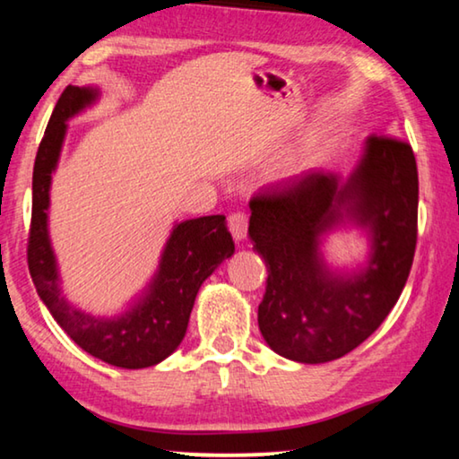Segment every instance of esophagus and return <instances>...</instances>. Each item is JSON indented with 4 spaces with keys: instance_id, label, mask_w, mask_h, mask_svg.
Segmentation results:
<instances>
[{
    "instance_id": "esophagus-1",
    "label": "esophagus",
    "mask_w": 459,
    "mask_h": 459,
    "mask_svg": "<svg viewBox=\"0 0 459 459\" xmlns=\"http://www.w3.org/2000/svg\"><path fill=\"white\" fill-rule=\"evenodd\" d=\"M247 229H248V222H247V216L243 212L229 216V230L237 243H243V240L247 238Z\"/></svg>"
}]
</instances>
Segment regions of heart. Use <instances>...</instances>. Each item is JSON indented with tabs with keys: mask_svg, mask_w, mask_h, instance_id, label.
<instances>
[{
	"mask_svg": "<svg viewBox=\"0 0 459 459\" xmlns=\"http://www.w3.org/2000/svg\"><path fill=\"white\" fill-rule=\"evenodd\" d=\"M328 139L322 134H312L306 137V142L299 145L298 152L283 161L279 174H281L283 180H299V178H304L309 169L320 164L325 158V153H328Z\"/></svg>",
	"mask_w": 459,
	"mask_h": 459,
	"instance_id": "1",
	"label": "heart"
}]
</instances>
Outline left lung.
<instances>
[{
    "instance_id": "1",
    "label": "left lung",
    "mask_w": 459,
    "mask_h": 459,
    "mask_svg": "<svg viewBox=\"0 0 459 459\" xmlns=\"http://www.w3.org/2000/svg\"><path fill=\"white\" fill-rule=\"evenodd\" d=\"M419 178L411 145L367 137L348 176L314 172L251 200L248 237L265 259L259 330L283 359L322 364L360 346L397 304L413 265ZM354 228L365 259L333 266L325 240Z\"/></svg>"
}]
</instances>
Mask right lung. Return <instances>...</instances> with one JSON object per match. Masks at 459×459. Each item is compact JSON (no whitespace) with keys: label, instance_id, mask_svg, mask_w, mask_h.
<instances>
[{"label":"right lung","instance_id":"1","mask_svg":"<svg viewBox=\"0 0 459 459\" xmlns=\"http://www.w3.org/2000/svg\"><path fill=\"white\" fill-rule=\"evenodd\" d=\"M100 95L97 84H68L54 107L34 161L28 267L44 306L74 344L111 367L137 370L155 367L182 344L198 290L224 259L235 255V243L222 214L174 222L158 269L123 312L95 316L62 293L48 229L52 174L58 168L68 121L97 105Z\"/></svg>","mask_w":459,"mask_h":459}]
</instances>
